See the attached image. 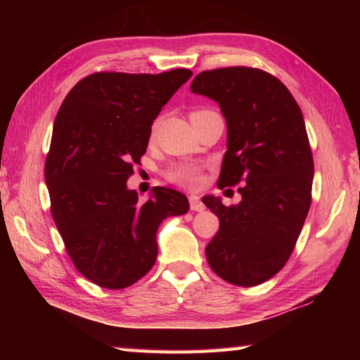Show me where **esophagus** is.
<instances>
[{"label":"esophagus","instance_id":"obj_1","mask_svg":"<svg viewBox=\"0 0 360 360\" xmlns=\"http://www.w3.org/2000/svg\"><path fill=\"white\" fill-rule=\"evenodd\" d=\"M188 203H191V210L192 211H203L205 210V205L202 203V200L197 195H191L188 197Z\"/></svg>","mask_w":360,"mask_h":360}]
</instances>
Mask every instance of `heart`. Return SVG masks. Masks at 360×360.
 <instances>
[{"label":"heart","instance_id":"heart-1","mask_svg":"<svg viewBox=\"0 0 360 360\" xmlns=\"http://www.w3.org/2000/svg\"><path fill=\"white\" fill-rule=\"evenodd\" d=\"M197 112H202V111H195L192 114H197ZM157 125H158V122H155V124L152 125V133H155ZM167 178H168V181L174 182V184L193 188V187H198L200 181H202V174H200L198 167L187 165V163H179V165H173L168 169Z\"/></svg>","mask_w":360,"mask_h":360}]
</instances>
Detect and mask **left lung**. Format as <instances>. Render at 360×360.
I'll list each match as a JSON object with an SVG mask.
<instances>
[{"mask_svg":"<svg viewBox=\"0 0 360 360\" xmlns=\"http://www.w3.org/2000/svg\"><path fill=\"white\" fill-rule=\"evenodd\" d=\"M191 90L214 100L227 122L219 187L241 184L238 205L203 197L219 217L206 259L227 283L262 284L290 257L311 205L314 165L303 114L279 79L248 66L200 72Z\"/></svg>","mask_w":360,"mask_h":360,"instance_id":"obj_1","label":"left lung"}]
</instances>
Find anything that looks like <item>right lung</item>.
Segmentation results:
<instances>
[{
  "mask_svg": "<svg viewBox=\"0 0 360 360\" xmlns=\"http://www.w3.org/2000/svg\"><path fill=\"white\" fill-rule=\"evenodd\" d=\"M191 76L94 72L58 109L44 168L52 217L72 264L100 288L141 279L155 264L158 225L188 211L186 195L167 187L139 203L127 179L158 112Z\"/></svg>",
  "mask_w": 360,
  "mask_h": 360,
  "instance_id": "obj_1",
  "label": "right lung"
}]
</instances>
